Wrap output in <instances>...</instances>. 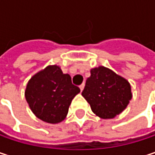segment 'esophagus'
<instances>
[{"mask_svg":"<svg viewBox=\"0 0 155 155\" xmlns=\"http://www.w3.org/2000/svg\"><path fill=\"white\" fill-rule=\"evenodd\" d=\"M84 86H85V84L84 83H82L81 86H80V89H81V91H83V89H84Z\"/></svg>","mask_w":155,"mask_h":155,"instance_id":"1","label":"esophagus"}]
</instances>
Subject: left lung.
<instances>
[{"instance_id": "obj_1", "label": "left lung", "mask_w": 155, "mask_h": 155, "mask_svg": "<svg viewBox=\"0 0 155 155\" xmlns=\"http://www.w3.org/2000/svg\"><path fill=\"white\" fill-rule=\"evenodd\" d=\"M81 95L92 112L101 118H114L123 112L132 99L131 85L124 77L105 66L91 69Z\"/></svg>"}]
</instances>
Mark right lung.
I'll list each match as a JSON object with an SVG mask.
<instances>
[{"label":"right lung","instance_id":"1","mask_svg":"<svg viewBox=\"0 0 155 155\" xmlns=\"http://www.w3.org/2000/svg\"><path fill=\"white\" fill-rule=\"evenodd\" d=\"M80 91L72 83L71 76L63 74L60 66L53 64L30 78L25 98L38 118L49 124H57L66 117L73 99Z\"/></svg>","mask_w":155,"mask_h":155}]
</instances>
